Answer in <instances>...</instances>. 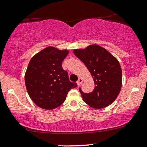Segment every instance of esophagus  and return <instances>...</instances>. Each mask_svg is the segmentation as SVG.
<instances>
[{
  "mask_svg": "<svg viewBox=\"0 0 147 147\" xmlns=\"http://www.w3.org/2000/svg\"><path fill=\"white\" fill-rule=\"evenodd\" d=\"M83 82H84V79H81V78H79V80L77 81V85H78V86H80V85L82 84Z\"/></svg>",
  "mask_w": 147,
  "mask_h": 147,
  "instance_id": "esophagus-1",
  "label": "esophagus"
}]
</instances>
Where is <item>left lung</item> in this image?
<instances>
[{
    "instance_id": "8db88e82",
    "label": "left lung",
    "mask_w": 147,
    "mask_h": 147,
    "mask_svg": "<svg viewBox=\"0 0 147 147\" xmlns=\"http://www.w3.org/2000/svg\"><path fill=\"white\" fill-rule=\"evenodd\" d=\"M90 72L94 82V90L84 93L79 89L83 100L90 107L102 109L116 100L122 87V69L118 59L108 51L97 45L73 51Z\"/></svg>"
}]
</instances>
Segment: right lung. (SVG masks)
Here are the masks:
<instances>
[{
	"label": "right lung",
	"mask_w": 147,
	"mask_h": 147,
	"mask_svg": "<svg viewBox=\"0 0 147 147\" xmlns=\"http://www.w3.org/2000/svg\"><path fill=\"white\" fill-rule=\"evenodd\" d=\"M67 49L48 47L30 60L24 75L26 90L33 102L40 108L51 110L61 105L67 94L77 86L69 81L61 63L68 55Z\"/></svg>",
	"instance_id": "add662e5"
}]
</instances>
